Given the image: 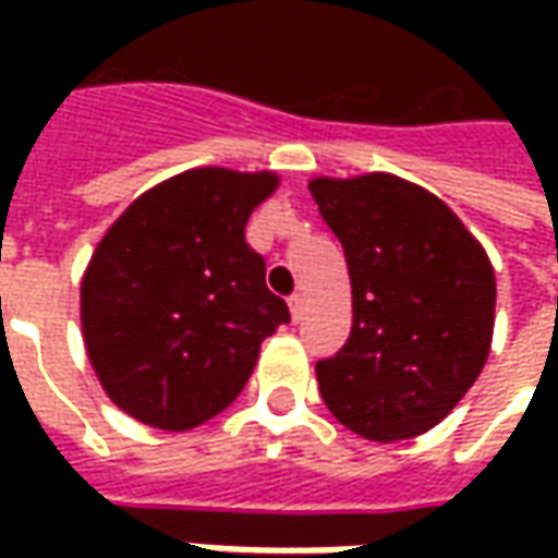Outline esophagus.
<instances>
[{"label": "esophagus", "instance_id": "esophagus-1", "mask_svg": "<svg viewBox=\"0 0 558 558\" xmlns=\"http://www.w3.org/2000/svg\"><path fill=\"white\" fill-rule=\"evenodd\" d=\"M289 307H291V319H294V323H301V319H304V311H307V307H304V294H291Z\"/></svg>", "mask_w": 558, "mask_h": 558}]
</instances>
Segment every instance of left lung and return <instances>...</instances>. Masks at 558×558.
<instances>
[{
    "mask_svg": "<svg viewBox=\"0 0 558 558\" xmlns=\"http://www.w3.org/2000/svg\"><path fill=\"white\" fill-rule=\"evenodd\" d=\"M311 195L344 247L354 294L351 338L316 363L319 395L360 438H416L484 369L494 267L447 204L400 177H319Z\"/></svg>",
    "mask_w": 558,
    "mask_h": 558,
    "instance_id": "obj_1",
    "label": "left lung"
}]
</instances>
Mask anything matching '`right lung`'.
I'll use <instances>...</instances> for the list:
<instances>
[{"instance_id": "right-lung-1", "label": "right lung", "mask_w": 558, "mask_h": 558, "mask_svg": "<svg viewBox=\"0 0 558 558\" xmlns=\"http://www.w3.org/2000/svg\"><path fill=\"white\" fill-rule=\"evenodd\" d=\"M276 173L185 170L105 232L80 286L86 354L123 413L189 432L242 395L264 338L289 323L245 242Z\"/></svg>"}]
</instances>
